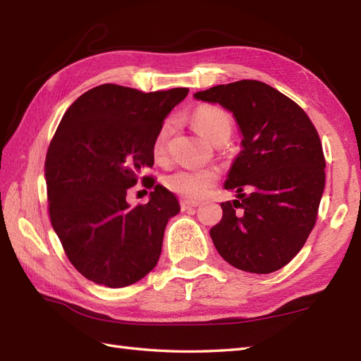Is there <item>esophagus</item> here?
I'll use <instances>...</instances> for the list:
<instances>
[{"mask_svg": "<svg viewBox=\"0 0 361 361\" xmlns=\"http://www.w3.org/2000/svg\"><path fill=\"white\" fill-rule=\"evenodd\" d=\"M197 206H200V202H195V200H188V198H183L181 200V209L186 211V209H192L197 208Z\"/></svg>", "mask_w": 361, "mask_h": 361, "instance_id": "esophagus-1", "label": "esophagus"}]
</instances>
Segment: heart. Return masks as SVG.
<instances>
[{"label": "heart", "mask_w": 361, "mask_h": 361, "mask_svg": "<svg viewBox=\"0 0 361 361\" xmlns=\"http://www.w3.org/2000/svg\"><path fill=\"white\" fill-rule=\"evenodd\" d=\"M192 121L204 137L212 142L221 133L231 135V118L225 110L219 106L206 105L197 109L192 114ZM172 132V124H166L159 128V132L153 142V155L157 159H163L166 155L167 140ZM217 173L212 169H192L185 167L172 172L166 178L167 188L173 192L188 198H200L209 192V189L216 185Z\"/></svg>", "instance_id": "obj_1"}]
</instances>
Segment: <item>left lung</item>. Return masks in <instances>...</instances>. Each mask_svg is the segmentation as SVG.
<instances>
[{"label": "left lung", "mask_w": 361, "mask_h": 361, "mask_svg": "<svg viewBox=\"0 0 361 361\" xmlns=\"http://www.w3.org/2000/svg\"><path fill=\"white\" fill-rule=\"evenodd\" d=\"M194 97L231 111L242 135L225 181L235 200L220 203L224 217L211 228V239L239 270H279L317 221L326 181L317 128L301 106L259 80L217 85Z\"/></svg>", "instance_id": "left-lung-1"}]
</instances>
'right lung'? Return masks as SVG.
I'll return each mask as SVG.
<instances>
[{"label": "right lung", "instance_id": "obj_1", "mask_svg": "<svg viewBox=\"0 0 361 361\" xmlns=\"http://www.w3.org/2000/svg\"><path fill=\"white\" fill-rule=\"evenodd\" d=\"M188 93L105 83L75 99L60 121L44 161L51 224L75 270L99 286H132L158 262L178 200L149 176V203L130 206L126 197L153 166L163 121Z\"/></svg>", "mask_w": 361, "mask_h": 361}]
</instances>
